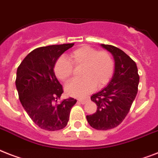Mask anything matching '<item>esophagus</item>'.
I'll return each instance as SVG.
<instances>
[{
    "label": "esophagus",
    "instance_id": "34e87169",
    "mask_svg": "<svg viewBox=\"0 0 158 158\" xmlns=\"http://www.w3.org/2000/svg\"><path fill=\"white\" fill-rule=\"evenodd\" d=\"M77 101H78V102H79V103H81L83 105V104H85L86 102H87L88 99H78Z\"/></svg>",
    "mask_w": 158,
    "mask_h": 158
}]
</instances>
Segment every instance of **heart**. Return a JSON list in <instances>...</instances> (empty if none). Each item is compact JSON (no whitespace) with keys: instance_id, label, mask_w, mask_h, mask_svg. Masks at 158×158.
Masks as SVG:
<instances>
[{"instance_id":"b5f03b06","label":"heart","mask_w":158,"mask_h":158,"mask_svg":"<svg viewBox=\"0 0 158 158\" xmlns=\"http://www.w3.org/2000/svg\"><path fill=\"white\" fill-rule=\"evenodd\" d=\"M73 66L81 67V79H73L66 84L68 95L82 97L94 90L102 88L110 82L114 72V60L106 51H98L89 46H82L73 51L69 59L61 57L54 64V73L61 81L70 79Z\"/></svg>"}]
</instances>
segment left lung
<instances>
[{
  "label": "left lung",
  "mask_w": 158,
  "mask_h": 158,
  "mask_svg": "<svg viewBox=\"0 0 158 158\" xmlns=\"http://www.w3.org/2000/svg\"><path fill=\"white\" fill-rule=\"evenodd\" d=\"M101 46L113 55L114 72L108 86L91 97L97 110L86 118L92 127L106 131L118 127L127 115L138 92L139 76L135 62L123 50L109 44Z\"/></svg>",
  "instance_id": "1"
}]
</instances>
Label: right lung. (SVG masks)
<instances>
[{
    "label": "right lung",
    "mask_w": 158,
    "mask_h": 158,
    "mask_svg": "<svg viewBox=\"0 0 158 158\" xmlns=\"http://www.w3.org/2000/svg\"><path fill=\"white\" fill-rule=\"evenodd\" d=\"M74 44L35 48L17 70L15 84L22 106L31 120L44 130L63 129L69 121L70 110L76 103V100L71 97L56 103L63 89L53 70L58 57Z\"/></svg>",
    "instance_id": "1"
}]
</instances>
